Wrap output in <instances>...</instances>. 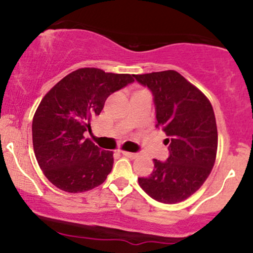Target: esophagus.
Segmentation results:
<instances>
[{
	"mask_svg": "<svg viewBox=\"0 0 253 253\" xmlns=\"http://www.w3.org/2000/svg\"><path fill=\"white\" fill-rule=\"evenodd\" d=\"M121 153H123L125 157H127V158H130V159H135L136 157H138V153L127 152V151H121Z\"/></svg>",
	"mask_w": 253,
	"mask_h": 253,
	"instance_id": "obj_1",
	"label": "esophagus"
}]
</instances>
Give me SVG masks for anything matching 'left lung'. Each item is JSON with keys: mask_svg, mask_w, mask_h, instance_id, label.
<instances>
[{"mask_svg": "<svg viewBox=\"0 0 253 253\" xmlns=\"http://www.w3.org/2000/svg\"><path fill=\"white\" fill-rule=\"evenodd\" d=\"M147 86L156 106V127L168 135L169 157L153 159L155 169L139 185L163 203L188 199L210 176L216 158L217 129L213 107L205 94L175 70L134 75Z\"/></svg>", "mask_w": 253, "mask_h": 253, "instance_id": "left-lung-1", "label": "left lung"}]
</instances>
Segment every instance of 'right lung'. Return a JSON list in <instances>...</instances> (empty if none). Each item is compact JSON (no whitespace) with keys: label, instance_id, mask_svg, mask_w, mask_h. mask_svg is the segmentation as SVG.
I'll return each instance as SVG.
<instances>
[{"label":"right lung","instance_id":"add662e5","mask_svg":"<svg viewBox=\"0 0 253 253\" xmlns=\"http://www.w3.org/2000/svg\"><path fill=\"white\" fill-rule=\"evenodd\" d=\"M133 77L78 69L43 96L32 124L34 155L46 178L60 190L82 193L106 181L113 152L98 149L84 133L91 132L90 123L100 115L107 97L134 82Z\"/></svg>","mask_w":253,"mask_h":253}]
</instances>
